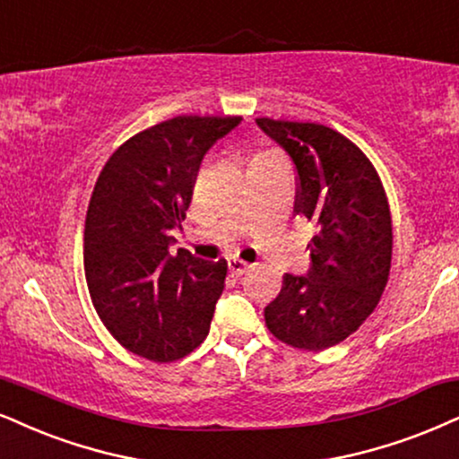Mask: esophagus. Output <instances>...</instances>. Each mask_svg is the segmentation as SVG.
<instances>
[{"instance_id":"obj_1","label":"esophagus","mask_w":459,"mask_h":459,"mask_svg":"<svg viewBox=\"0 0 459 459\" xmlns=\"http://www.w3.org/2000/svg\"><path fill=\"white\" fill-rule=\"evenodd\" d=\"M228 268H230V273H234V274H245L248 268H251V265H248L247 262H242V259H238V257H230L228 259Z\"/></svg>"}]
</instances>
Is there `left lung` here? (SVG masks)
<instances>
[{
	"label": "left lung",
	"mask_w": 459,
	"mask_h": 459,
	"mask_svg": "<svg viewBox=\"0 0 459 459\" xmlns=\"http://www.w3.org/2000/svg\"><path fill=\"white\" fill-rule=\"evenodd\" d=\"M298 169L296 212L313 221L307 274L264 310L265 325L291 347L321 351L353 333L377 308L392 265V217L377 169L351 140L316 123L257 118Z\"/></svg>",
	"instance_id": "8db88e82"
}]
</instances>
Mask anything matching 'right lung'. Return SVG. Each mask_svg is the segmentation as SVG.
<instances>
[{
  "instance_id": "1",
  "label": "right lung",
  "mask_w": 459,
  "mask_h": 459,
  "mask_svg": "<svg viewBox=\"0 0 459 459\" xmlns=\"http://www.w3.org/2000/svg\"><path fill=\"white\" fill-rule=\"evenodd\" d=\"M240 117H177L118 146L101 169L84 223V274L101 324L127 351L174 361L200 347L228 262L169 253L197 169Z\"/></svg>"
}]
</instances>
